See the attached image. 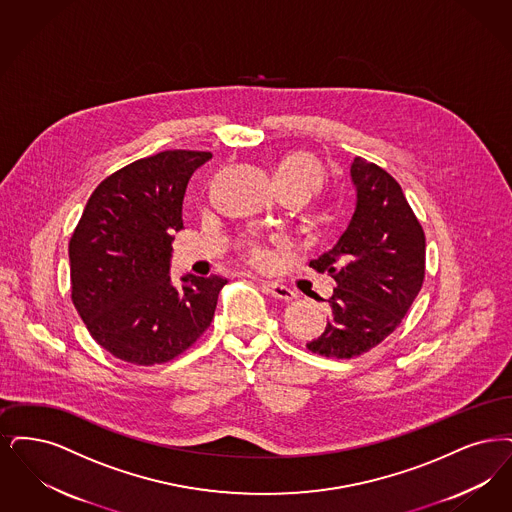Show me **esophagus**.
<instances>
[{
    "mask_svg": "<svg viewBox=\"0 0 512 512\" xmlns=\"http://www.w3.org/2000/svg\"><path fill=\"white\" fill-rule=\"evenodd\" d=\"M264 289H266L267 294H271L273 298H279V300H285V302H290V300H294V298H296V292L289 289L287 285H283V283L266 281V283H264Z\"/></svg>",
    "mask_w": 512,
    "mask_h": 512,
    "instance_id": "esophagus-1",
    "label": "esophagus"
}]
</instances>
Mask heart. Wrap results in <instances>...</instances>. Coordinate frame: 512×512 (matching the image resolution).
Masks as SVG:
<instances>
[{
  "label": "heart",
  "instance_id": "obj_1",
  "mask_svg": "<svg viewBox=\"0 0 512 512\" xmlns=\"http://www.w3.org/2000/svg\"><path fill=\"white\" fill-rule=\"evenodd\" d=\"M273 178H275V183L281 191L298 189L306 197H310L323 183V168L317 162V158H313L312 155L294 153V155L283 158L277 164V168L273 172ZM250 256L254 260H262L266 254H264L262 246L252 243L250 245Z\"/></svg>",
  "mask_w": 512,
  "mask_h": 512
}]
</instances>
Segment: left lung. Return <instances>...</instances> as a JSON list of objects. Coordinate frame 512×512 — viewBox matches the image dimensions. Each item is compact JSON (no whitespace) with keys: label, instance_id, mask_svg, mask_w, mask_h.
Returning <instances> with one entry per match:
<instances>
[{"label":"left lung","instance_id":"left-lung-1","mask_svg":"<svg viewBox=\"0 0 512 512\" xmlns=\"http://www.w3.org/2000/svg\"><path fill=\"white\" fill-rule=\"evenodd\" d=\"M356 208L336 245L310 262L336 289L331 319L308 350L319 356H361L394 333L423 287L424 231L400 183L356 156L350 166Z\"/></svg>","mask_w":512,"mask_h":512}]
</instances>
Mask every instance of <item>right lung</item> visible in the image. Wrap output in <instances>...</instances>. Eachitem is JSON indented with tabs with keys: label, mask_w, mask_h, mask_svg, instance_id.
<instances>
[{
	"label": "right lung",
	"mask_w": 512,
	"mask_h": 512,
	"mask_svg": "<svg viewBox=\"0 0 512 512\" xmlns=\"http://www.w3.org/2000/svg\"><path fill=\"white\" fill-rule=\"evenodd\" d=\"M210 158L164 151L135 160L97 185L72 233V302L93 340L122 361H170L212 323L227 279L187 273L176 287L170 277L187 183Z\"/></svg>",
	"instance_id": "add662e5"
}]
</instances>
